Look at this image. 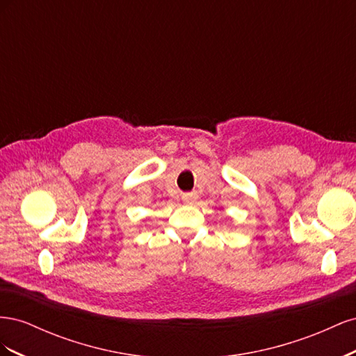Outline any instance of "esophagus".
<instances>
[{
	"mask_svg": "<svg viewBox=\"0 0 356 356\" xmlns=\"http://www.w3.org/2000/svg\"><path fill=\"white\" fill-rule=\"evenodd\" d=\"M196 199H197L196 193H186V195H182V200H184L186 203H193Z\"/></svg>",
	"mask_w": 356,
	"mask_h": 356,
	"instance_id": "1",
	"label": "esophagus"
}]
</instances>
